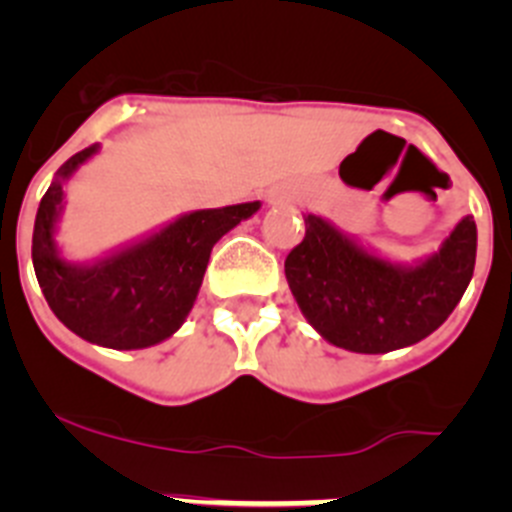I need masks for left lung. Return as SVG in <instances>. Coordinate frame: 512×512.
I'll return each mask as SVG.
<instances>
[{
	"instance_id": "1",
	"label": "left lung",
	"mask_w": 512,
	"mask_h": 512,
	"mask_svg": "<svg viewBox=\"0 0 512 512\" xmlns=\"http://www.w3.org/2000/svg\"><path fill=\"white\" fill-rule=\"evenodd\" d=\"M477 225L464 217L441 251L400 269L348 241L323 217L284 259L289 289L325 341L356 354H387L431 336L459 305L474 274Z\"/></svg>"
}]
</instances>
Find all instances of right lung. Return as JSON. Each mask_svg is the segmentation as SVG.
I'll return each mask as SVG.
<instances>
[{
	"mask_svg": "<svg viewBox=\"0 0 512 512\" xmlns=\"http://www.w3.org/2000/svg\"><path fill=\"white\" fill-rule=\"evenodd\" d=\"M94 153L97 146L74 153L40 200L33 230L35 277L56 318L84 341L125 351L153 346L169 338L192 310L212 246L259 210V202L189 212L110 259L71 266L53 248L61 179Z\"/></svg>",
	"mask_w": 512,
	"mask_h": 512,
	"instance_id": "1",
	"label": "right lung"
}]
</instances>
